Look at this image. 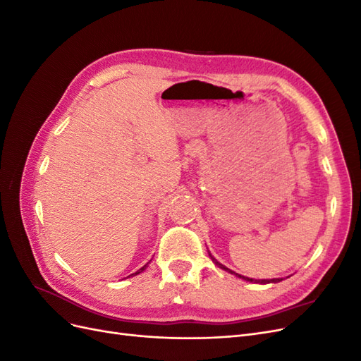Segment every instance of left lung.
I'll return each mask as SVG.
<instances>
[{
    "mask_svg": "<svg viewBox=\"0 0 361 361\" xmlns=\"http://www.w3.org/2000/svg\"><path fill=\"white\" fill-rule=\"evenodd\" d=\"M207 253H209V251H207ZM209 257L212 259V262L214 264L218 267V268H221V269H224V271H227V272H231V274H233L235 277H238V279H243V280H245V281H250V283H259V285H268V283H279V281H281L283 279H269V280H255V279H250V277H244V276H241V274H238V272H235V271H232V269H228V268H226L223 264H220V262H218L211 253H209Z\"/></svg>",
    "mask_w": 361,
    "mask_h": 361,
    "instance_id": "1",
    "label": "left lung"
}]
</instances>
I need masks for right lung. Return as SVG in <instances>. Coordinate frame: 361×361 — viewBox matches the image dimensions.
Instances as JSON below:
<instances>
[{
  "instance_id": "obj_1",
  "label": "right lung",
  "mask_w": 361,
  "mask_h": 361,
  "mask_svg": "<svg viewBox=\"0 0 361 361\" xmlns=\"http://www.w3.org/2000/svg\"><path fill=\"white\" fill-rule=\"evenodd\" d=\"M147 265H149V264H146L143 268H140L137 272H134V274H130V276H137V274H140V272H143V271L147 268ZM130 276H129V277H130Z\"/></svg>"
}]
</instances>
